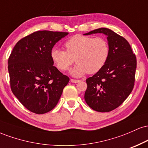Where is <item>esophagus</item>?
<instances>
[{"instance_id":"esophagus-1","label":"esophagus","mask_w":148,"mask_h":148,"mask_svg":"<svg viewBox=\"0 0 148 148\" xmlns=\"http://www.w3.org/2000/svg\"><path fill=\"white\" fill-rule=\"evenodd\" d=\"M70 81L73 84H77V83H79L80 81L79 80H76V79H71Z\"/></svg>"}]
</instances>
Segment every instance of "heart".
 Masks as SVG:
<instances>
[{
    "label": "heart",
    "mask_w": 148,
    "mask_h": 148,
    "mask_svg": "<svg viewBox=\"0 0 148 148\" xmlns=\"http://www.w3.org/2000/svg\"><path fill=\"white\" fill-rule=\"evenodd\" d=\"M66 51L54 48L51 52V57L60 71L67 70L76 62L75 67L70 70V74L80 77L88 72L96 74L106 64L109 55V46L102 37L74 35L64 43Z\"/></svg>",
    "instance_id": "b5f03b06"
}]
</instances>
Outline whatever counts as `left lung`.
<instances>
[{
    "instance_id": "left-lung-1",
    "label": "left lung",
    "mask_w": 148,
    "mask_h": 148,
    "mask_svg": "<svg viewBox=\"0 0 148 148\" xmlns=\"http://www.w3.org/2000/svg\"><path fill=\"white\" fill-rule=\"evenodd\" d=\"M102 33L107 37L109 55L101 70L86 79L85 100L92 109L109 112L124 102L134 88L136 58L129 42L113 30L101 28L84 35Z\"/></svg>"
}]
</instances>
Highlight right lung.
Returning a JSON list of instances; mask_svg holds the SVG:
<instances>
[{
	"label": "right lung",
	"instance_id": "add662e5",
	"mask_svg": "<svg viewBox=\"0 0 148 148\" xmlns=\"http://www.w3.org/2000/svg\"><path fill=\"white\" fill-rule=\"evenodd\" d=\"M68 35L40 30L19 40L8 60L10 86L14 96L30 111L44 114L57 105L68 76L53 66L51 52Z\"/></svg>",
	"mask_w": 148,
	"mask_h": 148
}]
</instances>
